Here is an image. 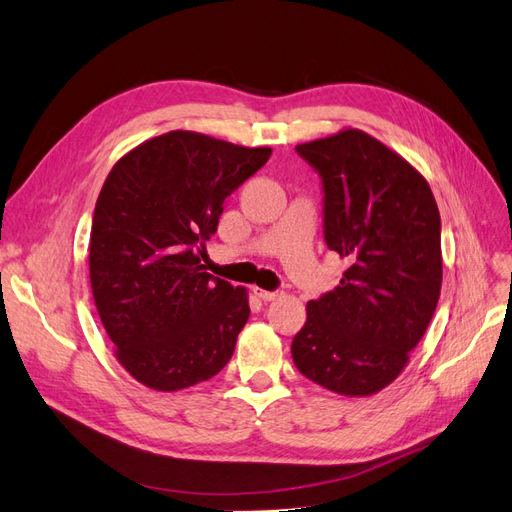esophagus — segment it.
<instances>
[{
    "label": "esophagus",
    "mask_w": 512,
    "mask_h": 512,
    "mask_svg": "<svg viewBox=\"0 0 512 512\" xmlns=\"http://www.w3.org/2000/svg\"><path fill=\"white\" fill-rule=\"evenodd\" d=\"M254 294H256L260 301H275L282 292L280 290H260V288H254Z\"/></svg>",
    "instance_id": "34e87169"
}]
</instances>
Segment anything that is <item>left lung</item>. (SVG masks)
Returning a JSON list of instances; mask_svg holds the SVG:
<instances>
[{
  "mask_svg": "<svg viewBox=\"0 0 512 512\" xmlns=\"http://www.w3.org/2000/svg\"><path fill=\"white\" fill-rule=\"evenodd\" d=\"M297 153L322 183L324 243L348 269L307 303L292 361L333 393L371 395L401 374L436 312L440 211L423 175L361 130Z\"/></svg>",
  "mask_w": 512,
  "mask_h": 512,
  "instance_id": "obj_1",
  "label": "left lung"
}]
</instances>
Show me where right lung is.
I'll return each instance as SVG.
<instances>
[{"label":"right lung","mask_w":512,"mask_h":512,"mask_svg":"<svg viewBox=\"0 0 512 512\" xmlns=\"http://www.w3.org/2000/svg\"><path fill=\"white\" fill-rule=\"evenodd\" d=\"M271 156L175 130L108 173L94 211L89 277L119 363L156 391L220 374L250 318L245 288L205 273L224 200Z\"/></svg>","instance_id":"obj_1"}]
</instances>
